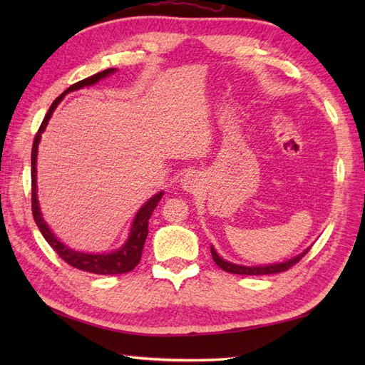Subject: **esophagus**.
<instances>
[{"label": "esophagus", "mask_w": 365, "mask_h": 365, "mask_svg": "<svg viewBox=\"0 0 365 365\" xmlns=\"http://www.w3.org/2000/svg\"><path fill=\"white\" fill-rule=\"evenodd\" d=\"M180 185L187 192H196L200 188L202 182H200V177L196 173H188L187 175L182 178Z\"/></svg>", "instance_id": "1"}]
</instances>
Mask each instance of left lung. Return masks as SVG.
<instances>
[{
    "label": "left lung",
    "instance_id": "obj_1",
    "mask_svg": "<svg viewBox=\"0 0 365 365\" xmlns=\"http://www.w3.org/2000/svg\"><path fill=\"white\" fill-rule=\"evenodd\" d=\"M311 247H307L306 251H302L298 254L297 257H293L290 260H285L282 263H273V265H263V267H243V265H237V263H230L227 260L221 259L218 252L215 251V247L212 246V257L215 260L216 265H218L221 269L227 271V273L232 274H246V276H262V274H276V273H282V271H287L290 267H293L294 263H298L304 255L309 252Z\"/></svg>",
    "mask_w": 365,
    "mask_h": 365
}]
</instances>
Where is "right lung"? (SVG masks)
<instances>
[{
	"label": "right lung",
	"instance_id": "obj_1",
	"mask_svg": "<svg viewBox=\"0 0 365 365\" xmlns=\"http://www.w3.org/2000/svg\"><path fill=\"white\" fill-rule=\"evenodd\" d=\"M114 72H115V68H106V71H103V72H98L96 75L88 76V78L72 84L71 88L66 89L63 94L54 100L50 106L48 113L45 114L41 127H38V130H37V135H36L34 143H33V152H31V207H33V216H34V221L37 224L38 230L42 232L43 238L48 242V245L53 247L54 251H56V254L66 263H68V265L73 268H78L81 271H88V273H94V274H122V273H128V271H131L138 265L139 260H141L143 247L145 243L147 234H149V229H147V226H149V220L155 210V207H157L160 199L163 197V191H160L158 195L150 197L141 208H139V212L136 213L135 220H133V224H131L128 240L125 242V245L120 247V250L113 251L110 254L80 252V251L71 250V247L66 246L64 243H61L59 240L54 237V234L50 230V227L46 226V222L42 218L41 207H38V200H37L36 161H37V147H38V141H41V135L43 133V130L46 127V123H48L53 111L56 110L58 103L64 98V96L72 91H78L84 86H92V84L98 83L102 78H106L108 75H111Z\"/></svg>",
	"mask_w": 365,
	"mask_h": 365
}]
</instances>
